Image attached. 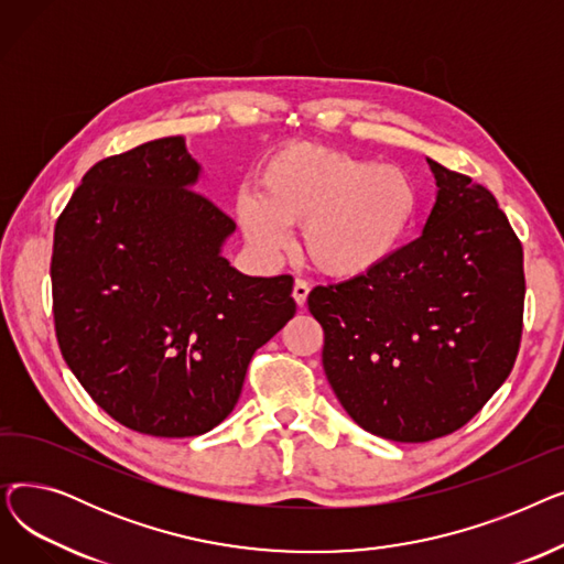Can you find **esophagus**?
I'll use <instances>...</instances> for the list:
<instances>
[{
    "instance_id": "esophagus-1",
    "label": "esophagus",
    "mask_w": 564,
    "mask_h": 564,
    "mask_svg": "<svg viewBox=\"0 0 564 564\" xmlns=\"http://www.w3.org/2000/svg\"><path fill=\"white\" fill-rule=\"evenodd\" d=\"M308 292H311V285H308L306 281H302V279L294 281L292 297H294V302H297V306H304V304H306V300H308Z\"/></svg>"
}]
</instances>
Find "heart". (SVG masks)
I'll return each instance as SVG.
<instances>
[{
  "label": "heart",
  "mask_w": 564,
  "mask_h": 564,
  "mask_svg": "<svg viewBox=\"0 0 564 564\" xmlns=\"http://www.w3.org/2000/svg\"><path fill=\"white\" fill-rule=\"evenodd\" d=\"M421 189L395 164H377L319 143H290L258 171V192L242 189L235 217L253 249L276 256L290 228L304 226V251L332 279H364L409 242Z\"/></svg>",
  "instance_id": "b5f03b06"
}]
</instances>
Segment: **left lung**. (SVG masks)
I'll return each mask as SVG.
<instances>
[{"mask_svg": "<svg viewBox=\"0 0 564 564\" xmlns=\"http://www.w3.org/2000/svg\"><path fill=\"white\" fill-rule=\"evenodd\" d=\"M436 200L389 264L317 285L322 366L366 432L423 443L466 425L512 372L523 329V249L494 194L427 160Z\"/></svg>", "mask_w": 564, "mask_h": 564, "instance_id": "8db88e82", "label": "left lung"}]
</instances>
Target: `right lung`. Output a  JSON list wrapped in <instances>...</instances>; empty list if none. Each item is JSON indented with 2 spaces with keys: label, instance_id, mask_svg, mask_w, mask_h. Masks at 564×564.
Listing matches in <instances>:
<instances>
[{
  "label": "right lung",
  "instance_id": "obj_1",
  "mask_svg": "<svg viewBox=\"0 0 564 564\" xmlns=\"http://www.w3.org/2000/svg\"><path fill=\"white\" fill-rule=\"evenodd\" d=\"M183 137L86 171L54 228V329L84 391L121 425L164 438L217 427L258 347L292 319V276L224 258L235 221L194 192Z\"/></svg>",
  "mask_w": 564,
  "mask_h": 564
}]
</instances>
